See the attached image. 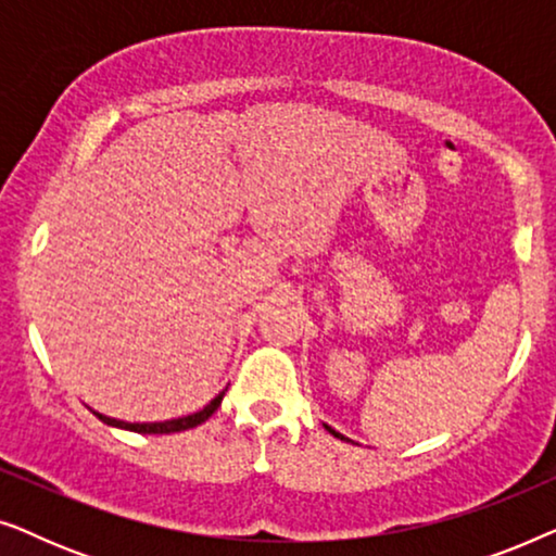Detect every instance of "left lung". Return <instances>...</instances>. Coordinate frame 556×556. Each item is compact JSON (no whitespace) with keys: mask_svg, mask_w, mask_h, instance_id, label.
Wrapping results in <instances>:
<instances>
[{"mask_svg":"<svg viewBox=\"0 0 556 556\" xmlns=\"http://www.w3.org/2000/svg\"><path fill=\"white\" fill-rule=\"evenodd\" d=\"M324 428H326V430H329V432H331V435H337V438H344V435H341V432H337V430H333V428H329V425H324Z\"/></svg>","mask_w":556,"mask_h":556,"instance_id":"1","label":"left lung"}]
</instances>
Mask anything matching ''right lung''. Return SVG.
I'll return each mask as SVG.
<instances>
[{
	"label": "right lung",
	"instance_id": "1",
	"mask_svg": "<svg viewBox=\"0 0 556 556\" xmlns=\"http://www.w3.org/2000/svg\"><path fill=\"white\" fill-rule=\"evenodd\" d=\"M223 397H225V392H219L207 407L200 409V413L187 415V417H177V420H164V422H126V420H116V417L101 415V413H96V415H98V420H103L105 425H113V428L143 432V435H164V432H181V430H189V428H197V425H202L219 407Z\"/></svg>",
	"mask_w": 556,
	"mask_h": 556
}]
</instances>
